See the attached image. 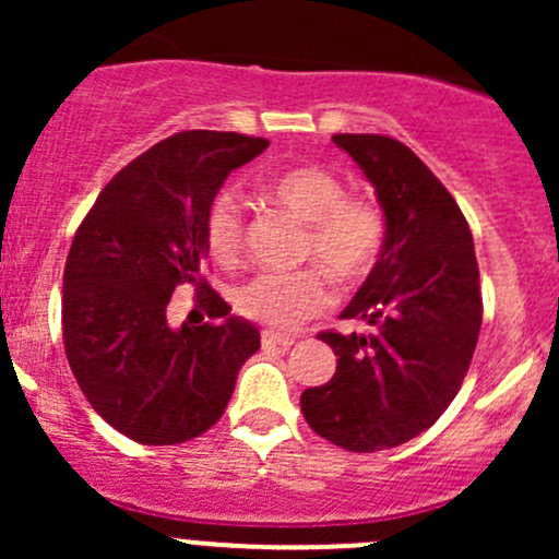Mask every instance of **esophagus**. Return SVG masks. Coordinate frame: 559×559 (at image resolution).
Returning a JSON list of instances; mask_svg holds the SVG:
<instances>
[{
    "mask_svg": "<svg viewBox=\"0 0 559 559\" xmlns=\"http://www.w3.org/2000/svg\"><path fill=\"white\" fill-rule=\"evenodd\" d=\"M295 343L292 335H281V332H262V346L264 348H289Z\"/></svg>",
    "mask_w": 559,
    "mask_h": 559,
    "instance_id": "34e87169",
    "label": "esophagus"
}]
</instances>
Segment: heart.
I'll list each match as a JSON object with an SVG mask.
<instances>
[{
    "label": "heart",
    "mask_w": 559,
    "mask_h": 559,
    "mask_svg": "<svg viewBox=\"0 0 559 559\" xmlns=\"http://www.w3.org/2000/svg\"><path fill=\"white\" fill-rule=\"evenodd\" d=\"M275 202L308 224L302 259H313L341 284H357L376 270L386 251L389 224L384 207L365 194H346V183L319 165L278 170L267 180ZM205 240L211 257L235 264L243 253V207L229 191L213 197L205 216ZM246 319L273 330H297L332 306V289L319 267L295 273H259L235 295Z\"/></svg>",
    "instance_id": "b5f03b06"
}]
</instances>
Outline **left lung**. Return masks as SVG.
<instances>
[{"label":"left lung","instance_id":"1","mask_svg":"<svg viewBox=\"0 0 559 559\" xmlns=\"http://www.w3.org/2000/svg\"><path fill=\"white\" fill-rule=\"evenodd\" d=\"M386 213V251L341 319L370 330L321 332L337 370L302 392L313 432L346 452L408 443L460 392L481 330V286L473 235L430 167L386 134H335Z\"/></svg>","mask_w":559,"mask_h":559}]
</instances>
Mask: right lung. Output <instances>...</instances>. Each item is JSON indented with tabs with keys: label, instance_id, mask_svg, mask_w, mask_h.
I'll use <instances>...</instances> for the list:
<instances>
[{
	"label": "right lung",
	"instance_id": "obj_1",
	"mask_svg": "<svg viewBox=\"0 0 559 559\" xmlns=\"http://www.w3.org/2000/svg\"><path fill=\"white\" fill-rule=\"evenodd\" d=\"M264 138L191 129L151 145L110 178L78 227L64 264L61 332L72 376L92 408L121 436L173 447L211 430L259 348L251 321L202 275L205 216L235 167ZM178 288L222 322L173 331Z\"/></svg>",
	"mask_w": 559,
	"mask_h": 559
}]
</instances>
